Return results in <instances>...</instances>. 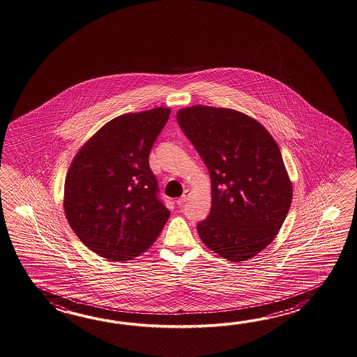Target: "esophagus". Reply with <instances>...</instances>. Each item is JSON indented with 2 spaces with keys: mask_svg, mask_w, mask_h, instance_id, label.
I'll return each instance as SVG.
<instances>
[{
  "mask_svg": "<svg viewBox=\"0 0 357 357\" xmlns=\"http://www.w3.org/2000/svg\"><path fill=\"white\" fill-rule=\"evenodd\" d=\"M189 190H185V191H183V194H182V197H178V199L176 200V203H177V205H178V206H182V205H183V203H185V202H186V200L189 199Z\"/></svg>",
  "mask_w": 357,
  "mask_h": 357,
  "instance_id": "34e87169",
  "label": "esophagus"
}]
</instances>
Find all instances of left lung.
Segmentation results:
<instances>
[{
  "label": "left lung",
  "mask_w": 357,
  "mask_h": 357,
  "mask_svg": "<svg viewBox=\"0 0 357 357\" xmlns=\"http://www.w3.org/2000/svg\"><path fill=\"white\" fill-rule=\"evenodd\" d=\"M177 122L209 169L212 208L197 225L211 250L246 261L273 241L292 202V182L272 135L231 108H181Z\"/></svg>",
  "instance_id": "8db88e82"
}]
</instances>
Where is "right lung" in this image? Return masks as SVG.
Instances as JSON below:
<instances>
[{"instance_id":"right-lung-1","label":"right lung","mask_w":357,"mask_h":357,"mask_svg":"<svg viewBox=\"0 0 357 357\" xmlns=\"http://www.w3.org/2000/svg\"><path fill=\"white\" fill-rule=\"evenodd\" d=\"M171 109L157 107L107 122L76 153L63 211L80 241L99 257L126 261L160 236L169 211L158 199L149 153Z\"/></svg>"}]
</instances>
